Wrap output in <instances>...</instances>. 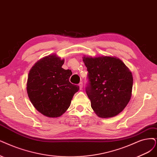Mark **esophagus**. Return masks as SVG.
Wrapping results in <instances>:
<instances>
[{"label":"esophagus","mask_w":157,"mask_h":157,"mask_svg":"<svg viewBox=\"0 0 157 157\" xmlns=\"http://www.w3.org/2000/svg\"><path fill=\"white\" fill-rule=\"evenodd\" d=\"M79 89L82 90V88H83V83L82 82H80L79 83Z\"/></svg>","instance_id":"1"}]
</instances>
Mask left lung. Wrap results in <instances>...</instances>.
Here are the masks:
<instances>
[{
	"label": "left lung",
	"mask_w": 157,
	"mask_h": 157,
	"mask_svg": "<svg viewBox=\"0 0 157 157\" xmlns=\"http://www.w3.org/2000/svg\"><path fill=\"white\" fill-rule=\"evenodd\" d=\"M83 60L88 71L85 91L92 109L100 117H115L131 99L133 83L131 72L116 57H84Z\"/></svg>",
	"instance_id": "obj_1"
}]
</instances>
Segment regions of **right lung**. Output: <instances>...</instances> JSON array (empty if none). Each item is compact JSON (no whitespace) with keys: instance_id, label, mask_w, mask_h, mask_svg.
I'll list each match as a JSON object with an SVG mask.
<instances>
[{"instance_id":"1","label":"right lung","mask_w":157,"mask_h":157,"mask_svg":"<svg viewBox=\"0 0 157 157\" xmlns=\"http://www.w3.org/2000/svg\"><path fill=\"white\" fill-rule=\"evenodd\" d=\"M63 63L56 55L46 56L35 64L28 74V97L35 108L48 117L61 116L79 89L69 82L72 71L63 69Z\"/></svg>"}]
</instances>
